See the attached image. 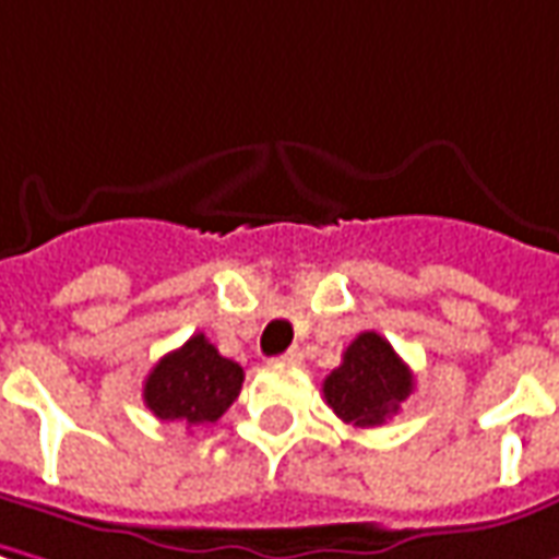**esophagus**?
<instances>
[{
  "mask_svg": "<svg viewBox=\"0 0 559 559\" xmlns=\"http://www.w3.org/2000/svg\"><path fill=\"white\" fill-rule=\"evenodd\" d=\"M278 364H287V367H296V364H302V352L299 348H290V352H284V355H278Z\"/></svg>",
  "mask_w": 559,
  "mask_h": 559,
  "instance_id": "1",
  "label": "esophagus"
}]
</instances>
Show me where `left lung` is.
<instances>
[{"label":"left lung","instance_id":"8db88e82","mask_svg":"<svg viewBox=\"0 0 559 559\" xmlns=\"http://www.w3.org/2000/svg\"><path fill=\"white\" fill-rule=\"evenodd\" d=\"M413 391V373L389 340L367 330L345 348L343 364L324 379V397L343 423L376 428L389 423Z\"/></svg>","mask_w":559,"mask_h":559}]
</instances>
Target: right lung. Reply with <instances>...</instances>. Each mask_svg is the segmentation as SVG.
I'll list each match as a JSON object with an SVG mask.
<instances>
[{"instance_id": "right-lung-1", "label": "right lung", "mask_w": 559, "mask_h": 559, "mask_svg": "<svg viewBox=\"0 0 559 559\" xmlns=\"http://www.w3.org/2000/svg\"><path fill=\"white\" fill-rule=\"evenodd\" d=\"M245 370L223 358L204 333L158 360L143 382V401L162 423H216L238 397Z\"/></svg>"}]
</instances>
